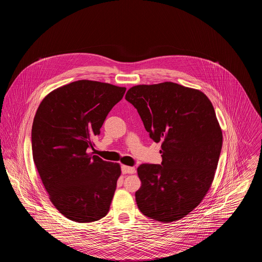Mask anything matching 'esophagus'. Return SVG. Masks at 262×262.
<instances>
[{
	"mask_svg": "<svg viewBox=\"0 0 262 262\" xmlns=\"http://www.w3.org/2000/svg\"><path fill=\"white\" fill-rule=\"evenodd\" d=\"M121 169H122L123 173H135L136 172V169L134 167L127 166V165H122Z\"/></svg>",
	"mask_w": 262,
	"mask_h": 262,
	"instance_id": "34e87169",
	"label": "esophagus"
}]
</instances>
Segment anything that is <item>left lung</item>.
Returning <instances> with one entry per match:
<instances>
[{
	"mask_svg": "<svg viewBox=\"0 0 262 262\" xmlns=\"http://www.w3.org/2000/svg\"><path fill=\"white\" fill-rule=\"evenodd\" d=\"M125 99L162 149L161 164L137 168L138 209L155 221H178L200 205L215 177L223 135L214 107L203 92L170 81L132 86Z\"/></svg>",
	"mask_w": 262,
	"mask_h": 262,
	"instance_id": "left-lung-1",
	"label": "left lung"
}]
</instances>
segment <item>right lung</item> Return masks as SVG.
Segmentation results:
<instances>
[{
  "label": "right lung",
  "instance_id": "add662e5",
  "mask_svg": "<svg viewBox=\"0 0 262 262\" xmlns=\"http://www.w3.org/2000/svg\"><path fill=\"white\" fill-rule=\"evenodd\" d=\"M126 88L76 80L49 93L32 125V153L54 207L68 219L91 223L105 217L121 174L119 163L88 153Z\"/></svg>",
  "mask_w": 262,
  "mask_h": 262
}]
</instances>
